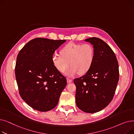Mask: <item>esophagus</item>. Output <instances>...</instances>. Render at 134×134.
Instances as JSON below:
<instances>
[{
    "label": "esophagus",
    "instance_id": "34e87169",
    "mask_svg": "<svg viewBox=\"0 0 134 134\" xmlns=\"http://www.w3.org/2000/svg\"><path fill=\"white\" fill-rule=\"evenodd\" d=\"M67 81L68 83H70V82H71L72 81V79L68 78H67Z\"/></svg>",
    "mask_w": 134,
    "mask_h": 134
}]
</instances>
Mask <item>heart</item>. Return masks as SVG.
Wrapping results in <instances>:
<instances>
[{
    "label": "heart",
    "mask_w": 134,
    "mask_h": 134,
    "mask_svg": "<svg viewBox=\"0 0 134 134\" xmlns=\"http://www.w3.org/2000/svg\"><path fill=\"white\" fill-rule=\"evenodd\" d=\"M60 54L53 56V65L60 72L64 73L70 63L71 66L66 73L70 76L78 73L81 74L87 73L95 58L94 47L89 43H69L61 49Z\"/></svg>",
    "instance_id": "obj_1"
}]
</instances>
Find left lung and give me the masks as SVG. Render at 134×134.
<instances>
[{"label": "left lung", "instance_id": "left-lung-1", "mask_svg": "<svg viewBox=\"0 0 134 134\" xmlns=\"http://www.w3.org/2000/svg\"><path fill=\"white\" fill-rule=\"evenodd\" d=\"M85 41L93 45L95 58L89 71L74 79L75 101L82 111L94 113L107 107L113 99L119 80L118 63L115 53L104 41L97 37Z\"/></svg>", "mask_w": 134, "mask_h": 134}]
</instances>
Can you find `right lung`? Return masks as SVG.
<instances>
[{"mask_svg": "<svg viewBox=\"0 0 134 134\" xmlns=\"http://www.w3.org/2000/svg\"><path fill=\"white\" fill-rule=\"evenodd\" d=\"M66 41L34 38L17 55L15 75L19 93L35 110L46 112L54 109L67 85L66 77L52 62L55 51Z\"/></svg>", "mask_w": 134, "mask_h": 134, "instance_id": "add662e5", "label": "right lung"}]
</instances>
